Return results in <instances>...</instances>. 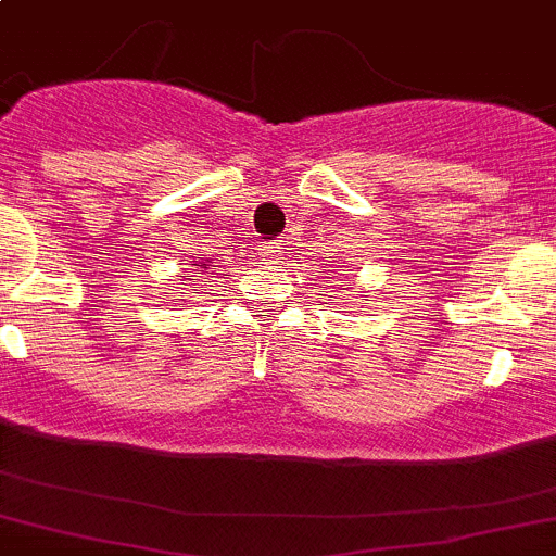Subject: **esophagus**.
Segmentation results:
<instances>
[{
	"label": "esophagus",
	"instance_id": "obj_1",
	"mask_svg": "<svg viewBox=\"0 0 556 556\" xmlns=\"http://www.w3.org/2000/svg\"><path fill=\"white\" fill-rule=\"evenodd\" d=\"M279 253H282V242H268V245H266L268 258H277Z\"/></svg>",
	"mask_w": 556,
	"mask_h": 556
}]
</instances>
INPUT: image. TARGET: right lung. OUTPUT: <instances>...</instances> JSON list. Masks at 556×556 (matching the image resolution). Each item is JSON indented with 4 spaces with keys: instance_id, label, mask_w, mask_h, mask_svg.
<instances>
[{
    "instance_id": "obj_1",
    "label": "right lung",
    "mask_w": 556,
    "mask_h": 556,
    "mask_svg": "<svg viewBox=\"0 0 556 556\" xmlns=\"http://www.w3.org/2000/svg\"><path fill=\"white\" fill-rule=\"evenodd\" d=\"M194 266H200V268H208V261H200V264H194Z\"/></svg>"
}]
</instances>
